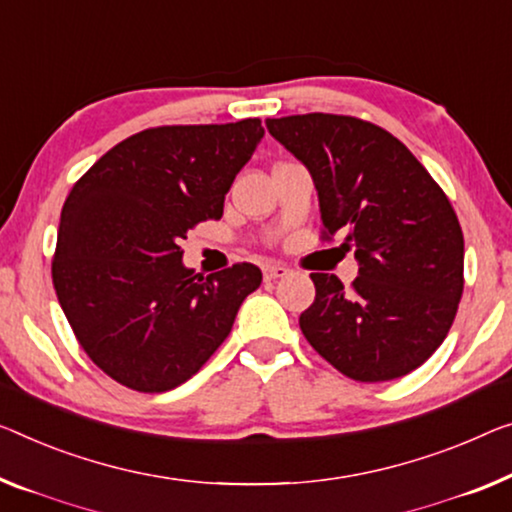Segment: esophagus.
I'll list each match as a JSON object with an SVG mask.
<instances>
[{
	"label": "esophagus",
	"mask_w": 512,
	"mask_h": 512,
	"mask_svg": "<svg viewBox=\"0 0 512 512\" xmlns=\"http://www.w3.org/2000/svg\"><path fill=\"white\" fill-rule=\"evenodd\" d=\"M262 271H264V280H266V282L278 280V278H285L287 273H289L287 266H280V264H266Z\"/></svg>",
	"instance_id": "34e87169"
}]
</instances>
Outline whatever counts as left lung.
<instances>
[{
	"mask_svg": "<svg viewBox=\"0 0 512 512\" xmlns=\"http://www.w3.org/2000/svg\"><path fill=\"white\" fill-rule=\"evenodd\" d=\"M266 128L308 167L322 239L345 234L358 276L310 273L305 340L356 381H388L423 365L451 331L464 289V236L439 183L384 128L345 114H294Z\"/></svg>",
	"mask_w": 512,
	"mask_h": 512,
	"instance_id": "1",
	"label": "left lung"
}]
</instances>
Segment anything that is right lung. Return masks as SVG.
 <instances>
[{"label":"right lung","mask_w":512,"mask_h":512,"mask_svg":"<svg viewBox=\"0 0 512 512\" xmlns=\"http://www.w3.org/2000/svg\"><path fill=\"white\" fill-rule=\"evenodd\" d=\"M262 137L259 119L147 128L68 193L52 282L82 349L121 386L163 393L188 381L262 282L248 262L202 278L183 266L179 246L202 220L223 216Z\"/></svg>","instance_id":"right-lung-1"}]
</instances>
